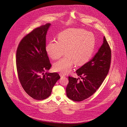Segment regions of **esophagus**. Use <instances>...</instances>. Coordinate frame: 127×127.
I'll return each mask as SVG.
<instances>
[{"mask_svg":"<svg viewBox=\"0 0 127 127\" xmlns=\"http://www.w3.org/2000/svg\"><path fill=\"white\" fill-rule=\"evenodd\" d=\"M60 75L61 76V77H65V75L62 73H60Z\"/></svg>","mask_w":127,"mask_h":127,"instance_id":"esophagus-1","label":"esophagus"}]
</instances>
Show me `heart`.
Wrapping results in <instances>:
<instances>
[{"label":"heart","mask_w":127,"mask_h":127,"mask_svg":"<svg viewBox=\"0 0 127 127\" xmlns=\"http://www.w3.org/2000/svg\"><path fill=\"white\" fill-rule=\"evenodd\" d=\"M95 47V37L90 32L82 29H70L60 33L58 41L52 40L46 46L48 56L53 60L66 56L53 65L56 71L69 73L75 63L84 65L90 60Z\"/></svg>","instance_id":"obj_1"}]
</instances>
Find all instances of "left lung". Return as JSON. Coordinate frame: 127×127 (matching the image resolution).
<instances>
[{"mask_svg": "<svg viewBox=\"0 0 127 127\" xmlns=\"http://www.w3.org/2000/svg\"><path fill=\"white\" fill-rule=\"evenodd\" d=\"M111 50L105 36L102 45L94 56L77 70L81 80L68 77L66 96L75 101H81L92 95L102 84L109 72Z\"/></svg>", "mask_w": 127, "mask_h": 127, "instance_id": "left-lung-1", "label": "left lung"}]
</instances>
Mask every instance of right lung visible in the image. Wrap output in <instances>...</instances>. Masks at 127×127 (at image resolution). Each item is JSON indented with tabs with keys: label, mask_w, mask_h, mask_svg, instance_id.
Wrapping results in <instances>:
<instances>
[{
	"label": "right lung",
	"mask_w": 127,
	"mask_h": 127,
	"mask_svg": "<svg viewBox=\"0 0 127 127\" xmlns=\"http://www.w3.org/2000/svg\"><path fill=\"white\" fill-rule=\"evenodd\" d=\"M51 24L35 29L21 40L16 54L20 82L26 92L36 100L48 97L57 81V73L47 71L51 65L46 51V36Z\"/></svg>",
	"instance_id": "obj_1"
}]
</instances>
